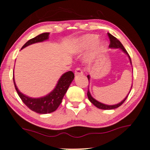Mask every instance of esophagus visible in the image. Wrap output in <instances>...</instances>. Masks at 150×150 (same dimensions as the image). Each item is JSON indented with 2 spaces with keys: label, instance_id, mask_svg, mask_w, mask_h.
<instances>
[{
  "label": "esophagus",
  "instance_id": "1",
  "mask_svg": "<svg viewBox=\"0 0 150 150\" xmlns=\"http://www.w3.org/2000/svg\"><path fill=\"white\" fill-rule=\"evenodd\" d=\"M83 74V71H82L81 69L79 68V67H77V68L75 69V71H74V74H75V76L81 75V74Z\"/></svg>",
  "mask_w": 150,
  "mask_h": 150
}]
</instances>
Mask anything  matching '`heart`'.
<instances>
[{
	"instance_id": "obj_1",
	"label": "heart",
	"mask_w": 150,
	"mask_h": 150,
	"mask_svg": "<svg viewBox=\"0 0 150 150\" xmlns=\"http://www.w3.org/2000/svg\"><path fill=\"white\" fill-rule=\"evenodd\" d=\"M98 40V36L96 34H87L82 37L78 41L76 44L75 48L77 50H83L85 49L89 48L93 46L95 44H97L96 48V53L100 52L104 46V42H97Z\"/></svg>"
}]
</instances>
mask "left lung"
<instances>
[{
    "mask_svg": "<svg viewBox=\"0 0 150 150\" xmlns=\"http://www.w3.org/2000/svg\"><path fill=\"white\" fill-rule=\"evenodd\" d=\"M108 38H109V40H110L109 48H120L121 50L123 51V52H124V53H126V54L128 55V57H129V59H130V63L132 64V61H131L130 57V56H129L128 52H127L126 49H125V48L124 47V46L122 45V43H121L120 41H119L116 38H115L113 35H112L111 34H110L109 33H108ZM87 79H88V80H89H89H90V76L89 75L87 76ZM132 85L131 86V89H132ZM131 89H130V91H129V93H128V95H127L126 97L125 98L122 102H120V103L117 104H114V105H107V104H104L103 103H101V102L97 101V100H96V99H94V98L92 97L91 93H90V92H89V89H88V91H87V96H88V98H89V101L91 102L94 106H96V107L98 108H100V109H104V110L115 109V108H118L119 106H120L123 103H124V102H125V100H126L127 99V98H128L129 93H130V92L131 91Z\"/></svg>",
    "mask_w": 150,
    "mask_h": 150,
    "instance_id": "obj_1",
    "label": "left lung"
}]
</instances>
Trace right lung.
Returning <instances> with one entry per match:
<instances>
[{"instance_id": "right-lung-1", "label": "right lung", "mask_w": 150, "mask_h": 150, "mask_svg": "<svg viewBox=\"0 0 150 150\" xmlns=\"http://www.w3.org/2000/svg\"><path fill=\"white\" fill-rule=\"evenodd\" d=\"M49 34H50L49 33H44L36 36L35 38L30 39L22 46V49L30 44L47 40L48 39ZM74 79V74L72 71H69L65 72L59 79L56 87L52 90V91L44 97L33 98L25 96L18 90L14 81V77H13L16 90L18 96L21 98L22 101L30 110L40 114L50 113L57 109Z\"/></svg>"}]
</instances>
